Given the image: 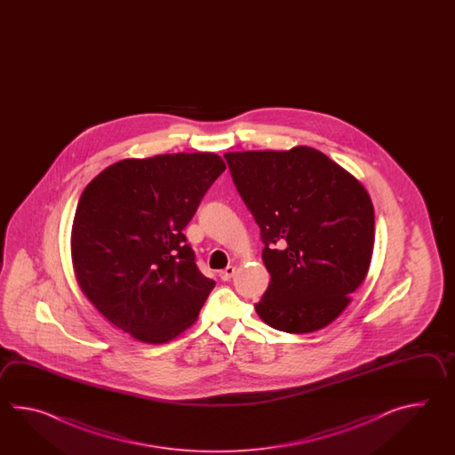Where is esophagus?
Returning a JSON list of instances; mask_svg holds the SVG:
<instances>
[{
    "mask_svg": "<svg viewBox=\"0 0 455 455\" xmlns=\"http://www.w3.org/2000/svg\"><path fill=\"white\" fill-rule=\"evenodd\" d=\"M234 271H235L234 267H226L224 270L220 271V278L223 281H229L232 278V275H234Z\"/></svg>",
    "mask_w": 455,
    "mask_h": 455,
    "instance_id": "1",
    "label": "esophagus"
}]
</instances>
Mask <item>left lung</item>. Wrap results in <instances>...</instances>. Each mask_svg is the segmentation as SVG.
Returning <instances> with one entry per match:
<instances>
[{
    "mask_svg": "<svg viewBox=\"0 0 455 455\" xmlns=\"http://www.w3.org/2000/svg\"><path fill=\"white\" fill-rule=\"evenodd\" d=\"M232 182L260 228L271 280L255 310L273 329L309 333L348 306L374 247L368 192L314 148L226 153Z\"/></svg>",
    "mask_w": 455,
    "mask_h": 455,
    "instance_id": "obj_1",
    "label": "left lung"
}]
</instances>
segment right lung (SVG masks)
Listing matches in <instances>:
<instances>
[{
    "label": "right lung",
    "instance_id": "add662e5",
    "mask_svg": "<svg viewBox=\"0 0 455 455\" xmlns=\"http://www.w3.org/2000/svg\"><path fill=\"white\" fill-rule=\"evenodd\" d=\"M224 169L213 153L124 159L81 194L71 232L77 283L108 322L136 339H174L213 290L182 231Z\"/></svg>",
    "mask_w": 455,
    "mask_h": 455
}]
</instances>
